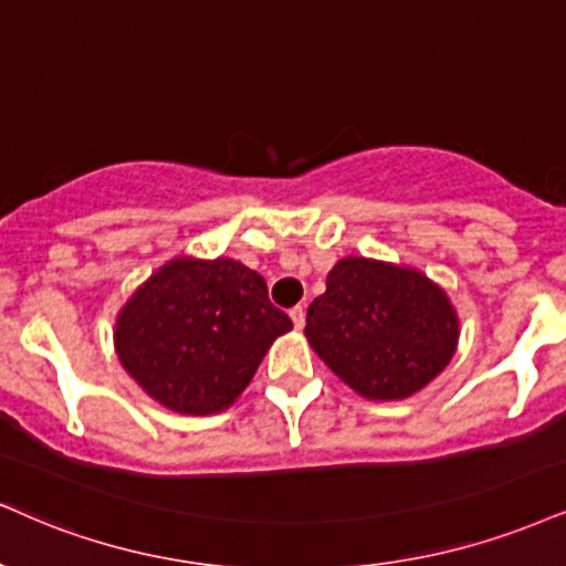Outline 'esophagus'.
Returning <instances> with one entry per match:
<instances>
[{
    "label": "esophagus",
    "instance_id": "1",
    "mask_svg": "<svg viewBox=\"0 0 566 566\" xmlns=\"http://www.w3.org/2000/svg\"><path fill=\"white\" fill-rule=\"evenodd\" d=\"M290 318H292V324H295V329L301 332L305 326V308H303V305H295V308L290 311Z\"/></svg>",
    "mask_w": 566,
    "mask_h": 566
}]
</instances>
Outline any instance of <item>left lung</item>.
Segmentation results:
<instances>
[{
  "mask_svg": "<svg viewBox=\"0 0 566 566\" xmlns=\"http://www.w3.org/2000/svg\"><path fill=\"white\" fill-rule=\"evenodd\" d=\"M305 337L360 398L403 400L451 364L459 313L419 269L348 255L311 303Z\"/></svg>",
  "mask_w": 566,
  "mask_h": 566,
  "instance_id": "left-lung-1",
  "label": "left lung"
}]
</instances>
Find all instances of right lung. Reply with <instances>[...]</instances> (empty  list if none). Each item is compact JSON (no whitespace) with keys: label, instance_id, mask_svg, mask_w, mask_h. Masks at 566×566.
Segmentation results:
<instances>
[{"label":"right lung","instance_id":"obj_1","mask_svg":"<svg viewBox=\"0 0 566 566\" xmlns=\"http://www.w3.org/2000/svg\"><path fill=\"white\" fill-rule=\"evenodd\" d=\"M290 329L258 271L231 258L179 255L118 311L113 345L149 398L176 413L210 417L240 398L274 339Z\"/></svg>","mask_w":566,"mask_h":566}]
</instances>
